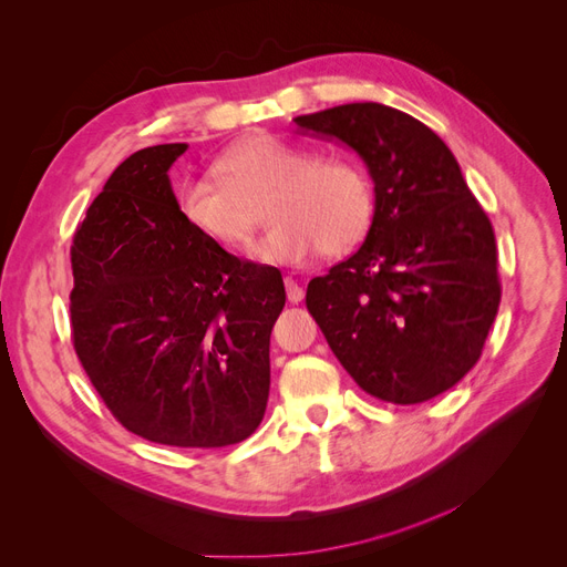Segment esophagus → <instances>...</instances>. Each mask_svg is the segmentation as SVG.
<instances>
[{
  "instance_id": "obj_1",
  "label": "esophagus",
  "mask_w": 567,
  "mask_h": 567,
  "mask_svg": "<svg viewBox=\"0 0 567 567\" xmlns=\"http://www.w3.org/2000/svg\"><path fill=\"white\" fill-rule=\"evenodd\" d=\"M285 289H287V300H289V303H300V300H303L306 291L293 278H285Z\"/></svg>"
}]
</instances>
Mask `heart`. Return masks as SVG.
I'll return each mask as SVG.
<instances>
[{"label":"heart","instance_id":"obj_1","mask_svg":"<svg viewBox=\"0 0 567 567\" xmlns=\"http://www.w3.org/2000/svg\"><path fill=\"white\" fill-rule=\"evenodd\" d=\"M214 168L218 179L179 184L177 212L188 228L220 246L248 241L264 200L271 228L252 246L264 261L300 264L317 250L342 255L369 233L373 192L351 159H319L308 147L257 136L228 150Z\"/></svg>","mask_w":567,"mask_h":567}]
</instances>
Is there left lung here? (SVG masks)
I'll return each mask as SVG.
<instances>
[{
  "mask_svg": "<svg viewBox=\"0 0 567 567\" xmlns=\"http://www.w3.org/2000/svg\"><path fill=\"white\" fill-rule=\"evenodd\" d=\"M353 147L373 179V220L349 259L312 278L306 306L371 396L429 401L478 362L502 285L493 223L446 143L408 113L353 102L298 116Z\"/></svg>",
  "mask_w": 567,
  "mask_h": 567,
  "instance_id": "1",
  "label": "left lung"
}]
</instances>
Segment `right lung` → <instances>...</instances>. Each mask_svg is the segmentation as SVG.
Masks as SVG:
<instances>
[{"label":"right lung","mask_w":567,"mask_h":567,"mask_svg":"<svg viewBox=\"0 0 567 567\" xmlns=\"http://www.w3.org/2000/svg\"><path fill=\"white\" fill-rule=\"evenodd\" d=\"M186 143L153 145L106 179L74 233L72 344L130 433L182 449L246 440L269 401L276 267L188 228L168 168Z\"/></svg>","instance_id":"1"}]
</instances>
